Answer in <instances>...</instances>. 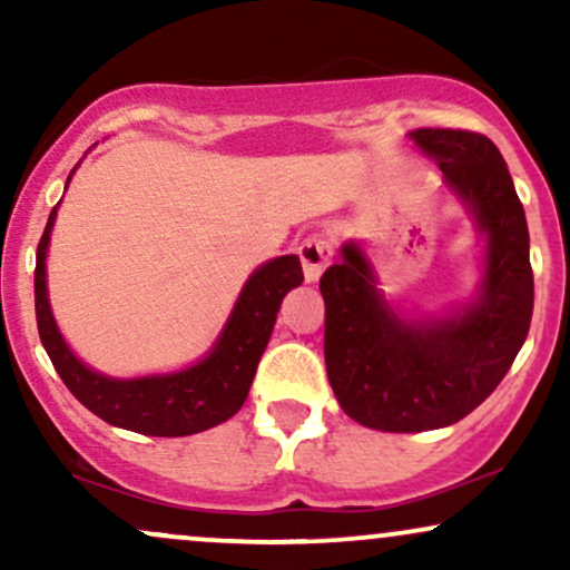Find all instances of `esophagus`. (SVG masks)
Wrapping results in <instances>:
<instances>
[{"label": "esophagus", "instance_id": "1", "mask_svg": "<svg viewBox=\"0 0 570 570\" xmlns=\"http://www.w3.org/2000/svg\"><path fill=\"white\" fill-rule=\"evenodd\" d=\"M299 259H303V273H305V281L307 284H313V281L322 278L324 267L330 265L332 259V244L322 235H311V238H305L303 244H299Z\"/></svg>", "mask_w": 570, "mask_h": 570}]
</instances>
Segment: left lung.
I'll list each match as a JSON object with an SVG mask.
<instances>
[{
    "instance_id": "1",
    "label": "left lung",
    "mask_w": 570,
    "mask_h": 570,
    "mask_svg": "<svg viewBox=\"0 0 570 570\" xmlns=\"http://www.w3.org/2000/svg\"><path fill=\"white\" fill-rule=\"evenodd\" d=\"M410 139L440 163L444 185L485 235L476 299L440 316H404L353 240L318 281L326 375L340 407L394 434L453 426L480 407L512 367L533 316L528 222L499 147L453 128H417Z\"/></svg>"
}]
</instances>
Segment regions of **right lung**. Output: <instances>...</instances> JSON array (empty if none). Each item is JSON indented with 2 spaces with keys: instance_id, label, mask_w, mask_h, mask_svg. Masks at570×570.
Here are the masks:
<instances>
[{
  "instance_id": "obj_1",
  "label": "right lung",
  "mask_w": 570,
  "mask_h": 570,
  "mask_svg": "<svg viewBox=\"0 0 570 570\" xmlns=\"http://www.w3.org/2000/svg\"><path fill=\"white\" fill-rule=\"evenodd\" d=\"M56 212L58 206L50 212L37 246L35 305L39 340L71 394L101 421L147 436L198 434V431L219 426L244 407L254 372H257L267 340L276 326L281 299L294 286L303 284L299 259L294 254H286V257H276L257 267L248 276L219 340L198 364L171 372V375L117 381V377H107L85 367L63 343L56 326L48 303V278H45V257H48Z\"/></svg>"
}]
</instances>
